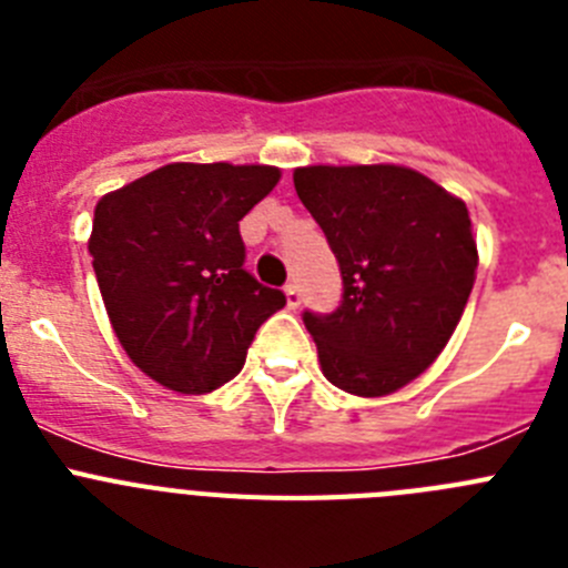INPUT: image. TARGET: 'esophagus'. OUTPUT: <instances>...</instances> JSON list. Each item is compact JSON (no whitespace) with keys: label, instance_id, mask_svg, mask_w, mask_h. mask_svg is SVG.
Here are the masks:
<instances>
[{"label":"esophagus","instance_id":"1","mask_svg":"<svg viewBox=\"0 0 568 568\" xmlns=\"http://www.w3.org/2000/svg\"><path fill=\"white\" fill-rule=\"evenodd\" d=\"M284 293H287V304L290 307H301V287L295 284V281H290L287 287H284Z\"/></svg>","mask_w":568,"mask_h":568}]
</instances>
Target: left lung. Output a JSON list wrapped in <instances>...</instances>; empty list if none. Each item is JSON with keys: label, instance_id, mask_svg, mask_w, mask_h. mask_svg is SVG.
Listing matches in <instances>:
<instances>
[{"label": "left lung", "instance_id": "left-lung-1", "mask_svg": "<svg viewBox=\"0 0 568 568\" xmlns=\"http://www.w3.org/2000/svg\"><path fill=\"white\" fill-rule=\"evenodd\" d=\"M293 182L344 281L333 313H304L321 369L344 393H395L438 358L464 315L478 270L469 210L398 164L298 168Z\"/></svg>", "mask_w": 568, "mask_h": 568}]
</instances>
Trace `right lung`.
Here are the masks:
<instances>
[{"label": "right lung", "instance_id": "1", "mask_svg": "<svg viewBox=\"0 0 568 568\" xmlns=\"http://www.w3.org/2000/svg\"><path fill=\"white\" fill-rule=\"evenodd\" d=\"M278 175L267 164L175 162L97 204L88 250L115 338L173 393L235 378L255 329L287 304L244 270L239 233Z\"/></svg>", "mask_w": 568, "mask_h": 568}]
</instances>
